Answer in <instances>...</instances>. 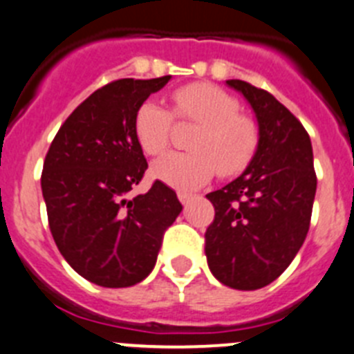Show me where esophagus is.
Masks as SVG:
<instances>
[{
  "instance_id": "1",
  "label": "esophagus",
  "mask_w": 354,
  "mask_h": 354,
  "mask_svg": "<svg viewBox=\"0 0 354 354\" xmlns=\"http://www.w3.org/2000/svg\"><path fill=\"white\" fill-rule=\"evenodd\" d=\"M192 194H189V192H181V190H180V192H178V199H180L181 201V205H187V203H189V201L190 199H192Z\"/></svg>"
}]
</instances>
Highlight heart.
I'll return each instance as SVG.
<instances>
[{
    "instance_id": "b5f03b06",
    "label": "heart",
    "mask_w": 354,
    "mask_h": 354,
    "mask_svg": "<svg viewBox=\"0 0 354 354\" xmlns=\"http://www.w3.org/2000/svg\"><path fill=\"white\" fill-rule=\"evenodd\" d=\"M173 109L146 100L136 113L133 132L149 157L165 153L171 145L174 118L180 123H199L189 153H171L155 162L153 174L176 189L192 190L205 185L218 171L234 176L247 169L259 146V130L227 91L196 82L171 93Z\"/></svg>"
}]
</instances>
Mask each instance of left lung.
Masks as SVG:
<instances>
[{"mask_svg": "<svg viewBox=\"0 0 354 354\" xmlns=\"http://www.w3.org/2000/svg\"><path fill=\"white\" fill-rule=\"evenodd\" d=\"M227 84L250 102L259 146L241 176L206 196L215 218L205 232V252L216 280L254 291L273 282L304 245L317 178L300 120L266 90L238 79Z\"/></svg>", "mask_w": 354, "mask_h": 354, "instance_id": "1", "label": "left lung"}]
</instances>
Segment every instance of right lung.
I'll list each match as a JSON object with an SVG mask.
<instances>
[{
    "label": "right lung",
    "mask_w": 354,
    "mask_h": 354,
    "mask_svg": "<svg viewBox=\"0 0 354 354\" xmlns=\"http://www.w3.org/2000/svg\"><path fill=\"white\" fill-rule=\"evenodd\" d=\"M169 79H118L98 88L59 127L44 160L42 194L56 247L102 288L146 279L181 212L176 192L158 180L132 196L148 169L133 132L136 113Z\"/></svg>",
    "instance_id": "right-lung-1"
}]
</instances>
